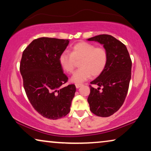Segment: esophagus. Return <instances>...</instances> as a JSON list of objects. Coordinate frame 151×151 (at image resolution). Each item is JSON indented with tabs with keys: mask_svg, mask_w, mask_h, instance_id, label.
<instances>
[{
	"mask_svg": "<svg viewBox=\"0 0 151 151\" xmlns=\"http://www.w3.org/2000/svg\"><path fill=\"white\" fill-rule=\"evenodd\" d=\"M76 88H79L80 87H81L82 86H83V84H76Z\"/></svg>",
	"mask_w": 151,
	"mask_h": 151,
	"instance_id": "1",
	"label": "esophagus"
}]
</instances>
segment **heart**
Instances as JSON below:
<instances>
[{"label":"heart","instance_id":"heart-1","mask_svg":"<svg viewBox=\"0 0 151 151\" xmlns=\"http://www.w3.org/2000/svg\"><path fill=\"white\" fill-rule=\"evenodd\" d=\"M81 60L78 69L71 77L72 83L79 84L89 79L91 75L96 77L105 69L108 62V54L103 47H96L93 44L80 42L73 46L70 54L62 52L59 61L62 69L67 73H72L76 61Z\"/></svg>","mask_w":151,"mask_h":151}]
</instances>
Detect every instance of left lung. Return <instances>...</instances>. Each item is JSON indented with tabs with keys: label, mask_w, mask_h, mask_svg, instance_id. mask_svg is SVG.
<instances>
[{
	"label": "left lung",
	"mask_w": 151,
	"mask_h": 151,
	"mask_svg": "<svg viewBox=\"0 0 151 151\" xmlns=\"http://www.w3.org/2000/svg\"><path fill=\"white\" fill-rule=\"evenodd\" d=\"M88 41L103 45L108 54L105 69L90 82L98 88L90 86L88 98L90 111L106 117L116 112L124 104L131 78L132 61L126 45L111 35L95 36Z\"/></svg>",
	"instance_id": "left-lung-1"
}]
</instances>
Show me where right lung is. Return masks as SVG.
<instances>
[{
	"label": "right lung",
	"instance_id": "obj_1",
	"mask_svg": "<svg viewBox=\"0 0 151 151\" xmlns=\"http://www.w3.org/2000/svg\"><path fill=\"white\" fill-rule=\"evenodd\" d=\"M70 41L41 37L34 40L23 52L20 72L24 89L34 108L44 117L58 119L70 111L76 87H63L68 78L59 57Z\"/></svg>",
	"mask_w": 151,
	"mask_h": 151
}]
</instances>
